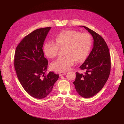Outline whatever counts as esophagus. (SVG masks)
I'll use <instances>...</instances> for the list:
<instances>
[{
	"mask_svg": "<svg viewBox=\"0 0 124 124\" xmlns=\"http://www.w3.org/2000/svg\"><path fill=\"white\" fill-rule=\"evenodd\" d=\"M66 73V72H65V71L59 72V75H60V76H62V75H63L64 74H65Z\"/></svg>",
	"mask_w": 124,
	"mask_h": 124,
	"instance_id": "obj_1",
	"label": "esophagus"
}]
</instances>
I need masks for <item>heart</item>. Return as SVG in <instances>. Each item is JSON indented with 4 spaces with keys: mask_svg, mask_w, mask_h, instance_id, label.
I'll use <instances>...</instances> for the list:
<instances>
[{
    "mask_svg": "<svg viewBox=\"0 0 124 124\" xmlns=\"http://www.w3.org/2000/svg\"><path fill=\"white\" fill-rule=\"evenodd\" d=\"M56 43L48 41L44 45V52L46 57L53 58L56 56L60 48H64L63 57H59L51 64V68L61 72L68 70L77 62L84 61L87 58L92 46L91 37L87 33L75 30H66L58 34Z\"/></svg>",
    "mask_w": 124,
    "mask_h": 124,
    "instance_id": "obj_1",
    "label": "heart"
}]
</instances>
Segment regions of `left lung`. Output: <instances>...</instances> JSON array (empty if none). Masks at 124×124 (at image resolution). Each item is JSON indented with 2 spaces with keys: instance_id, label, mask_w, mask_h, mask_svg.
I'll use <instances>...</instances> for the list:
<instances>
[{
  "instance_id": "left-lung-1",
  "label": "left lung",
  "mask_w": 124,
  "mask_h": 124,
  "mask_svg": "<svg viewBox=\"0 0 124 124\" xmlns=\"http://www.w3.org/2000/svg\"><path fill=\"white\" fill-rule=\"evenodd\" d=\"M94 39L93 49L88 57L79 67L85 70L84 74L77 72L73 83L77 92L84 98L93 97L103 87L109 76L111 69L110 56L106 42L96 32L85 26Z\"/></svg>"
}]
</instances>
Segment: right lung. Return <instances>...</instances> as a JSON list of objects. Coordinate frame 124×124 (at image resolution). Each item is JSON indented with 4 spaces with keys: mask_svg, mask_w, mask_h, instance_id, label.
Masks as SVG:
<instances>
[{
    "mask_svg": "<svg viewBox=\"0 0 124 124\" xmlns=\"http://www.w3.org/2000/svg\"><path fill=\"white\" fill-rule=\"evenodd\" d=\"M51 28H39L26 36L15 53L14 66L19 82L27 92L37 99L46 97L59 77L53 71L45 74L48 61L44 57L42 46Z\"/></svg>",
    "mask_w": 124,
    "mask_h": 124,
    "instance_id": "obj_1",
    "label": "right lung"
}]
</instances>
